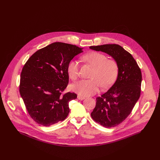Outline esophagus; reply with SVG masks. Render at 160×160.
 <instances>
[{
  "mask_svg": "<svg viewBox=\"0 0 160 160\" xmlns=\"http://www.w3.org/2000/svg\"><path fill=\"white\" fill-rule=\"evenodd\" d=\"M77 98L80 100H83V99H84L85 98L84 96H80V95H78V96H77Z\"/></svg>",
  "mask_w": 160,
  "mask_h": 160,
  "instance_id": "esophagus-1",
  "label": "esophagus"
}]
</instances>
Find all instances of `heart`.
Returning <instances> with one entry per match:
<instances>
[{
  "instance_id": "obj_1",
  "label": "heart",
  "mask_w": 160,
  "mask_h": 160,
  "mask_svg": "<svg viewBox=\"0 0 160 160\" xmlns=\"http://www.w3.org/2000/svg\"><path fill=\"white\" fill-rule=\"evenodd\" d=\"M82 59L94 67L90 76L91 79L82 80L72 87V90L80 95L88 96L98 93L100 88H108L116 81L119 73V65L113 59H108L104 54L99 52H90L85 54ZM80 64L74 59L67 65L69 77L76 80L79 77Z\"/></svg>"
}]
</instances>
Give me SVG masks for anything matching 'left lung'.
I'll return each mask as SVG.
<instances>
[{
    "mask_svg": "<svg viewBox=\"0 0 160 160\" xmlns=\"http://www.w3.org/2000/svg\"><path fill=\"white\" fill-rule=\"evenodd\" d=\"M90 49L111 56L119 65L117 80L109 90L96 98L92 119L106 128L122 123L132 112L141 93L142 72L132 56L118 44L93 46Z\"/></svg>",
    "mask_w": 160,
    "mask_h": 160,
    "instance_id": "8db88e82",
    "label": "left lung"
}]
</instances>
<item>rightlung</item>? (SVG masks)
Instances as JSON below:
<instances>
[{
  "label": "right lung",
  "mask_w": 160,
  "mask_h": 160,
  "mask_svg": "<svg viewBox=\"0 0 160 160\" xmlns=\"http://www.w3.org/2000/svg\"><path fill=\"white\" fill-rule=\"evenodd\" d=\"M82 52L75 45L56 42L37 51L24 65L19 91L36 123L48 127L67 117L69 102L77 98L74 93H64L69 80L67 65Z\"/></svg>",
  "instance_id": "obj_1"
}]
</instances>
